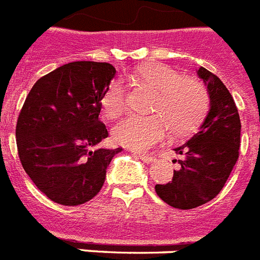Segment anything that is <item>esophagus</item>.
I'll return each mask as SVG.
<instances>
[{"mask_svg":"<svg viewBox=\"0 0 260 260\" xmlns=\"http://www.w3.org/2000/svg\"><path fill=\"white\" fill-rule=\"evenodd\" d=\"M135 153L137 154V157L140 158V160H143L144 162H152V161L154 160L153 156H150V154H144V153H137V152H135Z\"/></svg>","mask_w":260,"mask_h":260,"instance_id":"1","label":"esophagus"}]
</instances>
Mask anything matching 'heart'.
Instances as JSON below:
<instances>
[{"label": "heart", "instance_id": "heart-1", "mask_svg": "<svg viewBox=\"0 0 260 260\" xmlns=\"http://www.w3.org/2000/svg\"><path fill=\"white\" fill-rule=\"evenodd\" d=\"M144 82L160 92L153 104L154 115H126L112 128L117 144L134 149H147L164 140L171 132L187 135L201 124L209 108V95L204 83L186 78L167 64L154 63L139 70ZM128 92L123 82L113 80L102 96V110L107 117H116L126 107Z\"/></svg>", "mask_w": 260, "mask_h": 260}]
</instances>
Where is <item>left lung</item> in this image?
<instances>
[{
    "label": "left lung",
    "instance_id": "left-lung-1",
    "mask_svg": "<svg viewBox=\"0 0 260 260\" xmlns=\"http://www.w3.org/2000/svg\"><path fill=\"white\" fill-rule=\"evenodd\" d=\"M198 76L208 86L210 110L200 129L176 148L181 158L171 182L156 185L157 196L176 209L189 210L217 197L230 176L241 145V119L235 102L223 83L200 67Z\"/></svg>",
    "mask_w": 260,
    "mask_h": 260
}]
</instances>
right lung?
I'll list each match as a JSON object with an SVG mask.
<instances>
[{"instance_id": "obj_1", "label": "right lung", "mask_w": 260, "mask_h": 260, "mask_svg": "<svg viewBox=\"0 0 260 260\" xmlns=\"http://www.w3.org/2000/svg\"><path fill=\"white\" fill-rule=\"evenodd\" d=\"M116 70L106 62H71L30 89L19 112L15 137L23 169L46 197L64 206L92 200L107 167L123 148L99 144L108 131L99 119L102 96Z\"/></svg>"}]
</instances>
